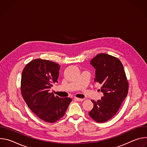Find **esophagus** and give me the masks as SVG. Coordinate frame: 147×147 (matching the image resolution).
<instances>
[{
	"instance_id": "esophagus-1",
	"label": "esophagus",
	"mask_w": 147,
	"mask_h": 147,
	"mask_svg": "<svg viewBox=\"0 0 147 147\" xmlns=\"http://www.w3.org/2000/svg\"><path fill=\"white\" fill-rule=\"evenodd\" d=\"M74 100H76L77 101H82L84 100V99L78 98H74Z\"/></svg>"
}]
</instances>
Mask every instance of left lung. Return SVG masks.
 I'll return each instance as SVG.
<instances>
[{
    "label": "left lung",
    "mask_w": 147,
    "mask_h": 147,
    "mask_svg": "<svg viewBox=\"0 0 147 147\" xmlns=\"http://www.w3.org/2000/svg\"><path fill=\"white\" fill-rule=\"evenodd\" d=\"M90 64L95 69V82L102 84L100 91L103 96L95 101L89 115L98 123H104L111 119L119 109L127 96L128 81L121 61L116 57L105 54L97 55Z\"/></svg>",
    "instance_id": "obj_1"
}]
</instances>
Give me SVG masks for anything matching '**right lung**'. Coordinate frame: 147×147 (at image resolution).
Wrapping results in <instances>:
<instances>
[{"instance_id":"right-lung-1","label":"right lung","mask_w":147,"mask_h":147,"mask_svg":"<svg viewBox=\"0 0 147 147\" xmlns=\"http://www.w3.org/2000/svg\"><path fill=\"white\" fill-rule=\"evenodd\" d=\"M60 67L53 61L37 59L28 63L22 73L21 92L24 100L36 116L48 123L63 116L72 100L49 92L53 84L57 82Z\"/></svg>"}]
</instances>
